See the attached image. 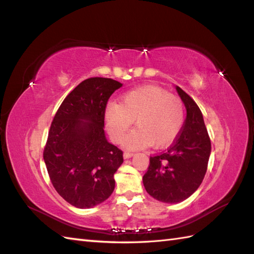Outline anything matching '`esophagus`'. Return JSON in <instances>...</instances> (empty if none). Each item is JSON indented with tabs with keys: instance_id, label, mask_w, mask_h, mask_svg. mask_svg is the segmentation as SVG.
Segmentation results:
<instances>
[{
	"instance_id": "1",
	"label": "esophagus",
	"mask_w": 254,
	"mask_h": 254,
	"mask_svg": "<svg viewBox=\"0 0 254 254\" xmlns=\"http://www.w3.org/2000/svg\"><path fill=\"white\" fill-rule=\"evenodd\" d=\"M133 153H128V152H124V154H123V157H124V159H128V158H131V157H133Z\"/></svg>"
}]
</instances>
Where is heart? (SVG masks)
Instances as JSON below:
<instances>
[{
  "mask_svg": "<svg viewBox=\"0 0 254 254\" xmlns=\"http://www.w3.org/2000/svg\"><path fill=\"white\" fill-rule=\"evenodd\" d=\"M106 127L111 139L120 144L135 121V128L124 142L128 149L155 148L175 141L185 122V109L178 97L157 86H144L121 96L119 104L107 106Z\"/></svg>",
  "mask_w": 254,
  "mask_h": 254,
  "instance_id": "b5f03b06",
  "label": "heart"
}]
</instances>
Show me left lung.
Here are the masks:
<instances>
[{"label":"left lung","mask_w":254,"mask_h":254,"mask_svg":"<svg viewBox=\"0 0 254 254\" xmlns=\"http://www.w3.org/2000/svg\"><path fill=\"white\" fill-rule=\"evenodd\" d=\"M187 109L181 132L166 152L149 158L143 177L145 190L164 203H179L195 192L206 174L210 139L197 105L179 86H176Z\"/></svg>","instance_id":"8db88e82"}]
</instances>
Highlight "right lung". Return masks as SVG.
Segmentation results:
<instances>
[{"label":"right lung","instance_id":"add662e5","mask_svg":"<svg viewBox=\"0 0 254 254\" xmlns=\"http://www.w3.org/2000/svg\"><path fill=\"white\" fill-rule=\"evenodd\" d=\"M120 87L112 78L83 80L63 100L51 123L46 167L57 192L75 207H94L115 190L123 153L108 142L104 127L108 99Z\"/></svg>","mask_w":254,"mask_h":254}]
</instances>
